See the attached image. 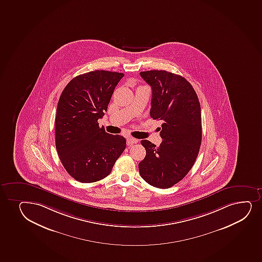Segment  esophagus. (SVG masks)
Returning <instances> with one entry per match:
<instances>
[{
  "instance_id": "esophagus-1",
  "label": "esophagus",
  "mask_w": 262,
  "mask_h": 262,
  "mask_svg": "<svg viewBox=\"0 0 262 262\" xmlns=\"http://www.w3.org/2000/svg\"><path fill=\"white\" fill-rule=\"evenodd\" d=\"M138 142V140L136 138H133V137H127L126 138V144L128 145V146H131L133 144H136Z\"/></svg>"
}]
</instances>
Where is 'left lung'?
I'll return each mask as SVG.
<instances>
[{
	"label": "left lung",
	"instance_id": "8db88e82",
	"mask_svg": "<svg viewBox=\"0 0 262 262\" xmlns=\"http://www.w3.org/2000/svg\"><path fill=\"white\" fill-rule=\"evenodd\" d=\"M140 75L152 89L150 116L163 121L157 147L147 140L141 143L146 157L139 172L147 184L168 189L190 171L202 141L201 107L192 85L180 75L167 71H147Z\"/></svg>",
	"mask_w": 262,
	"mask_h": 262
}]
</instances>
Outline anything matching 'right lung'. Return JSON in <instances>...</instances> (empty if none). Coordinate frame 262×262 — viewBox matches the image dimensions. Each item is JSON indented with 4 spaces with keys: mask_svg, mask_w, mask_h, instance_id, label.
I'll return each instance as SVG.
<instances>
[{
    "mask_svg": "<svg viewBox=\"0 0 262 262\" xmlns=\"http://www.w3.org/2000/svg\"><path fill=\"white\" fill-rule=\"evenodd\" d=\"M124 74L94 71L77 76L67 84L57 103L56 148L70 176L80 183L107 177L126 148V139L99 127L112 95Z\"/></svg>",
    "mask_w": 262,
    "mask_h": 262,
    "instance_id": "add662e5",
    "label": "right lung"
}]
</instances>
